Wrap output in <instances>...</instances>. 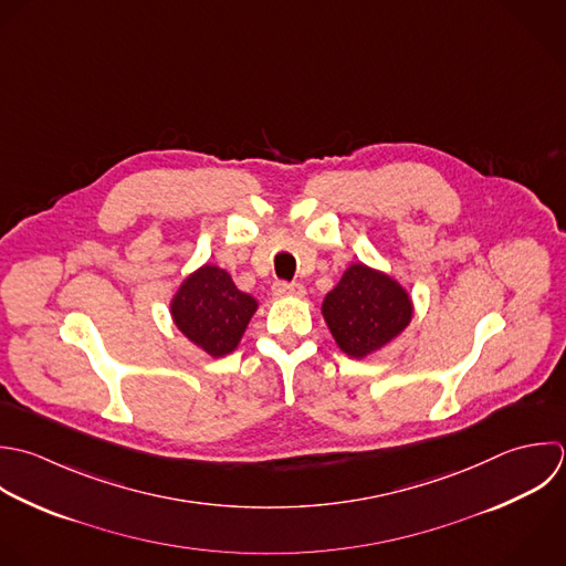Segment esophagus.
I'll use <instances>...</instances> for the list:
<instances>
[{
  "mask_svg": "<svg viewBox=\"0 0 566 566\" xmlns=\"http://www.w3.org/2000/svg\"><path fill=\"white\" fill-rule=\"evenodd\" d=\"M271 291L275 297H302L306 293V289L297 282H275Z\"/></svg>",
  "mask_w": 566,
  "mask_h": 566,
  "instance_id": "1",
  "label": "esophagus"
}]
</instances>
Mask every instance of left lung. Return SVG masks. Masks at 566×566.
<instances>
[{
  "label": "left lung",
  "mask_w": 566,
  "mask_h": 566,
  "mask_svg": "<svg viewBox=\"0 0 566 566\" xmlns=\"http://www.w3.org/2000/svg\"><path fill=\"white\" fill-rule=\"evenodd\" d=\"M324 322L344 355L366 359L392 344L412 322L408 289L390 273L353 262L322 302Z\"/></svg>",
  "instance_id": "1"
}]
</instances>
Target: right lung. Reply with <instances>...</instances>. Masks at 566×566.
I'll use <instances>...</instances> for the list:
<instances>
[{
    "instance_id": "1",
    "label": "right lung",
    "mask_w": 566,
    "mask_h": 566,
    "mask_svg": "<svg viewBox=\"0 0 566 566\" xmlns=\"http://www.w3.org/2000/svg\"><path fill=\"white\" fill-rule=\"evenodd\" d=\"M260 302L240 291L218 264H202L189 273L169 300L174 326L209 357H227L255 315Z\"/></svg>"
}]
</instances>
